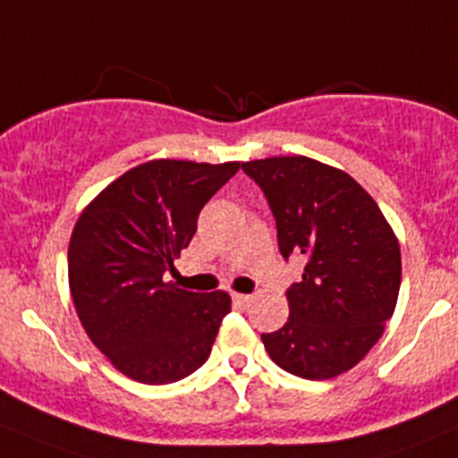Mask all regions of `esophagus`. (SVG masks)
<instances>
[{
  "label": "esophagus",
  "instance_id": "1",
  "mask_svg": "<svg viewBox=\"0 0 458 458\" xmlns=\"http://www.w3.org/2000/svg\"><path fill=\"white\" fill-rule=\"evenodd\" d=\"M233 300L237 301V304H242V306H248L252 301V295H243V293H234L233 295Z\"/></svg>",
  "mask_w": 458,
  "mask_h": 458
}]
</instances>
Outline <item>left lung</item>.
Instances as JSON below:
<instances>
[{"instance_id":"1","label":"left lung","mask_w":458,"mask_h":458,"mask_svg":"<svg viewBox=\"0 0 458 458\" xmlns=\"http://www.w3.org/2000/svg\"><path fill=\"white\" fill-rule=\"evenodd\" d=\"M277 221L282 255H301L288 322L264 333L275 365L306 380L353 369L385 331L401 291V243L378 203L344 170L309 157L242 163Z\"/></svg>"}]
</instances>
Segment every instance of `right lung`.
Segmentation results:
<instances>
[{
    "label": "right lung",
    "mask_w": 458,
    "mask_h": 458,
    "mask_svg": "<svg viewBox=\"0 0 458 458\" xmlns=\"http://www.w3.org/2000/svg\"><path fill=\"white\" fill-rule=\"evenodd\" d=\"M239 163L157 158L111 181L69 242V288L89 340L136 383L167 385L210 356L230 313L225 291L192 293L163 273L188 248L201 208Z\"/></svg>",
    "instance_id": "add662e5"
}]
</instances>
